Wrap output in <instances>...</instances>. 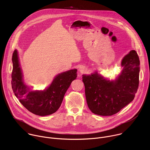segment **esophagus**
Here are the masks:
<instances>
[{"mask_svg":"<svg viewBox=\"0 0 150 150\" xmlns=\"http://www.w3.org/2000/svg\"><path fill=\"white\" fill-rule=\"evenodd\" d=\"M79 72L81 74L85 73V72H87V68H85V67H83V66L80 67L79 68Z\"/></svg>","mask_w":150,"mask_h":150,"instance_id":"esophagus-1","label":"esophagus"}]
</instances>
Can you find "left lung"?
<instances>
[{
    "instance_id": "8db88e82",
    "label": "left lung",
    "mask_w": 150,
    "mask_h": 150,
    "mask_svg": "<svg viewBox=\"0 0 150 150\" xmlns=\"http://www.w3.org/2000/svg\"><path fill=\"white\" fill-rule=\"evenodd\" d=\"M139 59L131 50L122 59L123 70L115 81L104 78L97 72L83 75L85 93L90 110L100 116H112L130 103L139 86Z\"/></svg>"
}]
</instances>
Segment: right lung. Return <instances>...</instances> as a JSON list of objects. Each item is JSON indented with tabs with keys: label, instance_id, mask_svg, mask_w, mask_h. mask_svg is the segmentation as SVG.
I'll list each match as a JSON object with an SVG mask.
<instances>
[{
	"label": "right lung",
	"instance_id": "right-lung-1",
	"mask_svg": "<svg viewBox=\"0 0 150 150\" xmlns=\"http://www.w3.org/2000/svg\"><path fill=\"white\" fill-rule=\"evenodd\" d=\"M12 60V88L19 102L36 115L45 116L55 113L71 82L76 78L77 70L71 69L58 74L50 86L43 91H30L23 80L16 50L13 52Z\"/></svg>",
	"mask_w": 150,
	"mask_h": 150
}]
</instances>
